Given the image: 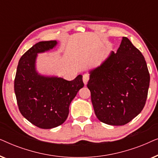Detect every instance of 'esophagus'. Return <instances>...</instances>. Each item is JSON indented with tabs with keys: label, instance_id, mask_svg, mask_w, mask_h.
Returning a JSON list of instances; mask_svg holds the SVG:
<instances>
[{
	"label": "esophagus",
	"instance_id": "obj_1",
	"mask_svg": "<svg viewBox=\"0 0 158 158\" xmlns=\"http://www.w3.org/2000/svg\"><path fill=\"white\" fill-rule=\"evenodd\" d=\"M88 80H89V75L87 74V73H85V74L83 75V83L85 85H86L88 83Z\"/></svg>",
	"mask_w": 158,
	"mask_h": 158
}]
</instances>
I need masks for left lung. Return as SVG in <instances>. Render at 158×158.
Segmentation results:
<instances>
[{
  "label": "left lung",
  "mask_w": 158,
  "mask_h": 158,
  "mask_svg": "<svg viewBox=\"0 0 158 158\" xmlns=\"http://www.w3.org/2000/svg\"><path fill=\"white\" fill-rule=\"evenodd\" d=\"M150 73L144 56L127 37L116 53L90 71L87 87L95 114L101 122L122 126L131 122L145 105Z\"/></svg>",
  "instance_id": "1"
}]
</instances>
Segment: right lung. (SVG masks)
Masks as SVG:
<instances>
[{
	"mask_svg": "<svg viewBox=\"0 0 158 158\" xmlns=\"http://www.w3.org/2000/svg\"><path fill=\"white\" fill-rule=\"evenodd\" d=\"M57 41L40 42L19 60L14 80L19 109L23 117L41 129H52L65 122L71 101L84 86L83 76L71 81L41 75L36 70L38 53L53 49Z\"/></svg>",
	"mask_w": 158,
	"mask_h": 158,
	"instance_id": "1",
	"label": "right lung"
}]
</instances>
